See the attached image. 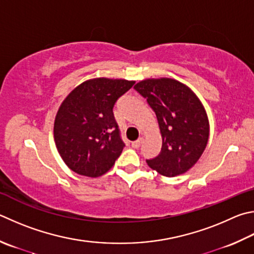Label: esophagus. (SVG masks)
I'll list each match as a JSON object with an SVG mask.
<instances>
[{
  "instance_id": "obj_1",
  "label": "esophagus",
  "mask_w": 254,
  "mask_h": 254,
  "mask_svg": "<svg viewBox=\"0 0 254 254\" xmlns=\"http://www.w3.org/2000/svg\"><path fill=\"white\" fill-rule=\"evenodd\" d=\"M142 142H143V139H142V137H140V139H137L136 141L132 142V143H131V145H132V147H134V149H137V147H140V146H141Z\"/></svg>"
}]
</instances>
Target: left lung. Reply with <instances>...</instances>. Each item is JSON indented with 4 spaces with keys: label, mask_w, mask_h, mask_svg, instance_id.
I'll return each mask as SVG.
<instances>
[{
    "label": "left lung",
    "mask_w": 254,
    "mask_h": 254,
    "mask_svg": "<svg viewBox=\"0 0 254 254\" xmlns=\"http://www.w3.org/2000/svg\"><path fill=\"white\" fill-rule=\"evenodd\" d=\"M158 119L162 147L147 165L164 177L190 170L209 140V120L197 96L181 82L168 77L147 79L134 86Z\"/></svg>",
    "instance_id": "1"
}]
</instances>
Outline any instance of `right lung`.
Here are the masks:
<instances>
[{"label": "right lung", "instance_id": "obj_1", "mask_svg": "<svg viewBox=\"0 0 254 254\" xmlns=\"http://www.w3.org/2000/svg\"><path fill=\"white\" fill-rule=\"evenodd\" d=\"M133 84L98 77L83 82L63 101L55 117L54 140L72 171L98 178L113 167L126 146L113 108Z\"/></svg>", "mask_w": 254, "mask_h": 254}]
</instances>
